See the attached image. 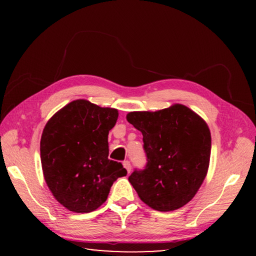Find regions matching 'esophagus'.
<instances>
[{
	"instance_id": "esophagus-1",
	"label": "esophagus",
	"mask_w": 256,
	"mask_h": 256,
	"mask_svg": "<svg viewBox=\"0 0 256 256\" xmlns=\"http://www.w3.org/2000/svg\"><path fill=\"white\" fill-rule=\"evenodd\" d=\"M123 164H124V167L126 168L128 172H131V162H130L128 160H125V162H123Z\"/></svg>"
}]
</instances>
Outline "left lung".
I'll use <instances>...</instances> for the list:
<instances>
[{"label":"left lung","instance_id":"8db88e82","mask_svg":"<svg viewBox=\"0 0 256 256\" xmlns=\"http://www.w3.org/2000/svg\"><path fill=\"white\" fill-rule=\"evenodd\" d=\"M126 118L144 136L146 164L130 183L146 204L158 211L180 209L206 178L211 134L200 116L184 105L157 112H132Z\"/></svg>","mask_w":256,"mask_h":256}]
</instances>
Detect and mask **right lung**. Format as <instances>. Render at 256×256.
Listing matches in <instances>:
<instances>
[{"instance_id": "add662e5", "label": "right lung", "mask_w": 256, "mask_h": 256, "mask_svg": "<svg viewBox=\"0 0 256 256\" xmlns=\"http://www.w3.org/2000/svg\"><path fill=\"white\" fill-rule=\"evenodd\" d=\"M118 118V110L79 99L45 125L42 172L56 200L70 211L88 214L98 209L112 183L128 174L122 164L108 159V133Z\"/></svg>"}]
</instances>
